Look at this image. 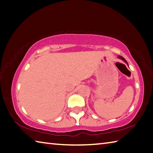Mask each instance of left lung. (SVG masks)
<instances>
[{
  "label": "left lung",
  "mask_w": 153,
  "mask_h": 153,
  "mask_svg": "<svg viewBox=\"0 0 153 153\" xmlns=\"http://www.w3.org/2000/svg\"><path fill=\"white\" fill-rule=\"evenodd\" d=\"M118 57L119 58V59H122V60H123V61H124V62L125 63H126V64L128 65V63H127V62H126V59H125L124 57H122V56H118Z\"/></svg>",
  "instance_id": "1"
}]
</instances>
